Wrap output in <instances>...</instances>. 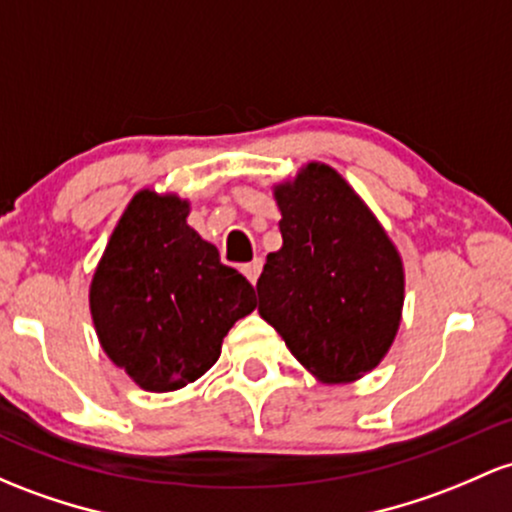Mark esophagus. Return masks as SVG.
Returning a JSON list of instances; mask_svg holds the SVG:
<instances>
[{
  "label": "esophagus",
  "mask_w": 512,
  "mask_h": 512,
  "mask_svg": "<svg viewBox=\"0 0 512 512\" xmlns=\"http://www.w3.org/2000/svg\"><path fill=\"white\" fill-rule=\"evenodd\" d=\"M240 272L245 274L247 282L255 286V284H257V277H260V272H262V260L247 262V265H243V269H240Z\"/></svg>",
  "instance_id": "obj_1"
}]
</instances>
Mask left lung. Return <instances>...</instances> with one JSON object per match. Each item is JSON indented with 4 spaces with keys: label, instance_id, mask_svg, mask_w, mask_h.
I'll return each mask as SVG.
<instances>
[{
    "label": "left lung",
    "instance_id": "8db88e82",
    "mask_svg": "<svg viewBox=\"0 0 512 512\" xmlns=\"http://www.w3.org/2000/svg\"><path fill=\"white\" fill-rule=\"evenodd\" d=\"M282 247L257 279L260 316L323 384L362 379L401 325L406 274L389 233L325 162L274 184Z\"/></svg>",
    "mask_w": 512,
    "mask_h": 512
}]
</instances>
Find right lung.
Returning a JSON list of instances; mask_svg holds the SVG:
<instances>
[{"instance_id": "right-lung-1", "label": "right lung", "mask_w": 512, "mask_h": 512, "mask_svg": "<svg viewBox=\"0 0 512 512\" xmlns=\"http://www.w3.org/2000/svg\"><path fill=\"white\" fill-rule=\"evenodd\" d=\"M189 201L140 189L121 213L89 284V311L106 357L145 391L204 376L255 289L187 223Z\"/></svg>"}]
</instances>
